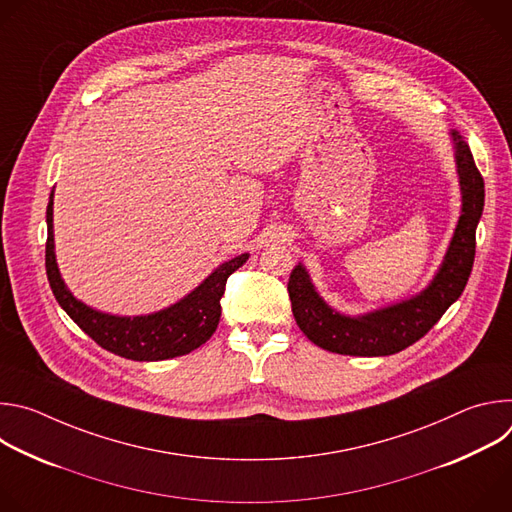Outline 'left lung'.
<instances>
[{
    "instance_id": "left-lung-1",
    "label": "left lung",
    "mask_w": 512,
    "mask_h": 512,
    "mask_svg": "<svg viewBox=\"0 0 512 512\" xmlns=\"http://www.w3.org/2000/svg\"><path fill=\"white\" fill-rule=\"evenodd\" d=\"M462 190V214L440 271L431 283L401 304L364 316L332 310L314 289L306 267H294L287 281L291 312L300 330L320 348L350 356H387L425 336L444 312L462 296L476 255V227L484 208V180L468 143L452 131Z\"/></svg>"
}]
</instances>
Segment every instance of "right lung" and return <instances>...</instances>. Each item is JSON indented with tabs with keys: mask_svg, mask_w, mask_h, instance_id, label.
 I'll return each mask as SVG.
<instances>
[{
	"mask_svg": "<svg viewBox=\"0 0 512 512\" xmlns=\"http://www.w3.org/2000/svg\"><path fill=\"white\" fill-rule=\"evenodd\" d=\"M52 198L54 192L50 194L46 208V275L52 294L60 308L101 348L139 362L166 360L192 352L214 334L218 320H221V298L227 279L249 259V253L218 265L194 291L166 310L135 318L103 314L72 296L60 277L54 255Z\"/></svg>",
	"mask_w": 512,
	"mask_h": 512,
	"instance_id": "obj_1",
	"label": "right lung"
}]
</instances>
